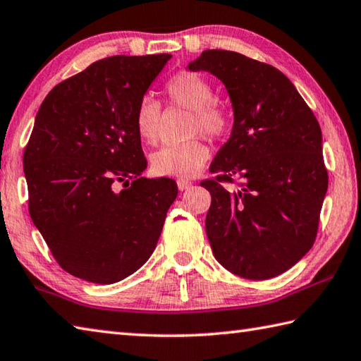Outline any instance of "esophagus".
Instances as JSON below:
<instances>
[{"label":"esophagus","instance_id":"34e87169","mask_svg":"<svg viewBox=\"0 0 361 361\" xmlns=\"http://www.w3.org/2000/svg\"><path fill=\"white\" fill-rule=\"evenodd\" d=\"M176 185H178V189H180V190H186V189H189L190 186H192V183H190L189 180L180 178L178 181H176Z\"/></svg>","mask_w":361,"mask_h":361}]
</instances>
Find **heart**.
<instances>
[{"label":"heart","mask_w":361,"mask_h":361,"mask_svg":"<svg viewBox=\"0 0 361 361\" xmlns=\"http://www.w3.org/2000/svg\"><path fill=\"white\" fill-rule=\"evenodd\" d=\"M164 94L172 104L190 111L189 136L202 133L208 139H221L231 126L230 111L214 98V89L207 78L190 70H181L169 78ZM161 122V104L152 97H144L134 111V126L145 144L158 139ZM209 158L208 147L200 137L186 142L166 145L152 154V171L159 176L188 178L202 171Z\"/></svg>","instance_id":"1"}]
</instances>
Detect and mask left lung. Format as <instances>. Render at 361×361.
Returning <instances> with one entry per match:
<instances>
[{
	"mask_svg": "<svg viewBox=\"0 0 361 361\" xmlns=\"http://www.w3.org/2000/svg\"><path fill=\"white\" fill-rule=\"evenodd\" d=\"M189 70H207L227 87L235 123L211 164L207 235L225 269L249 280L283 274L312 249L329 175L313 111L269 63L207 49ZM238 178L230 193L224 182Z\"/></svg>",
	"mask_w": 361,
	"mask_h": 361,
	"instance_id": "obj_1",
	"label": "left lung"
}]
</instances>
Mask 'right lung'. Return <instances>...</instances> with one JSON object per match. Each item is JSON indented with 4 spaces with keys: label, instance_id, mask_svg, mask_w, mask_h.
<instances>
[{
    "label": "right lung",
    "instance_id": "add662e5",
    "mask_svg": "<svg viewBox=\"0 0 361 361\" xmlns=\"http://www.w3.org/2000/svg\"><path fill=\"white\" fill-rule=\"evenodd\" d=\"M171 58L100 59L56 84L40 104L23 153L27 209L53 258L78 279L116 283L158 244L178 188L142 176L134 111Z\"/></svg>",
    "mask_w": 361,
    "mask_h": 361
}]
</instances>
